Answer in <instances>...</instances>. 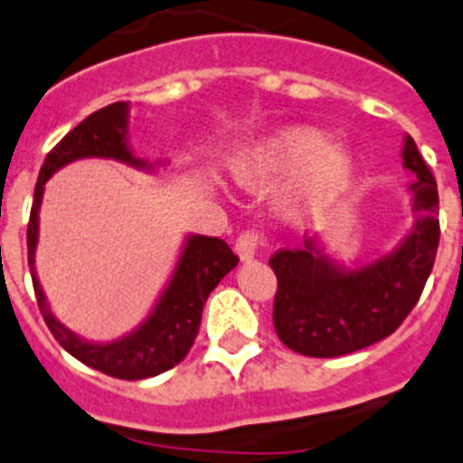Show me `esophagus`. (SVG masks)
Here are the masks:
<instances>
[{
  "label": "esophagus",
  "instance_id": "esophagus-1",
  "mask_svg": "<svg viewBox=\"0 0 463 463\" xmlns=\"http://www.w3.org/2000/svg\"><path fill=\"white\" fill-rule=\"evenodd\" d=\"M258 249H260V237H258V232H241L235 244V251L241 262H251L258 256Z\"/></svg>",
  "mask_w": 463,
  "mask_h": 463
}]
</instances>
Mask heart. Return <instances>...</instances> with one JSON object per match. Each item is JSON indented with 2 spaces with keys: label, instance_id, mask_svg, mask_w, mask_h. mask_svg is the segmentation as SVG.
Returning <instances> with one entry per match:
<instances>
[{
  "label": "heart",
  "instance_id": "heart-1",
  "mask_svg": "<svg viewBox=\"0 0 463 463\" xmlns=\"http://www.w3.org/2000/svg\"><path fill=\"white\" fill-rule=\"evenodd\" d=\"M226 171L246 189L292 180L280 207L288 212H317L352 187L358 159L349 146L331 144L324 129L292 123L262 134L260 139L231 155Z\"/></svg>",
  "mask_w": 463,
  "mask_h": 463
}]
</instances>
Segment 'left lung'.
Returning a JSON list of instances; mask_svg holds the SVG:
<instances>
[{
	"mask_svg": "<svg viewBox=\"0 0 463 463\" xmlns=\"http://www.w3.org/2000/svg\"><path fill=\"white\" fill-rule=\"evenodd\" d=\"M402 166L413 173V223L395 249L347 265L326 251L317 232L269 260L279 279L274 329L292 352L334 358L370 347L388 338L420 299L439 249V194L409 134Z\"/></svg>",
	"mask_w": 463,
	"mask_h": 463,
	"instance_id": "obj_1",
	"label": "left lung"
}]
</instances>
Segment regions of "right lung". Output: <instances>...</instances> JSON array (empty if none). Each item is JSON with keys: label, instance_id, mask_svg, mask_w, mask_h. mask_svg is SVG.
Returning <instances> with one entry per match:
<instances>
[{"label": "right lung", "instance_id": "obj_1", "mask_svg": "<svg viewBox=\"0 0 463 463\" xmlns=\"http://www.w3.org/2000/svg\"><path fill=\"white\" fill-rule=\"evenodd\" d=\"M86 157L116 159V162L132 166L144 173H157L168 166V159L139 157L129 146V102H114L95 114L86 116L75 129L63 137L45 157L38 183L33 189L32 217L27 228L29 269H32L33 292H36L38 308L47 329L52 331L59 345L71 356L84 365L116 379H148L162 374L178 365L187 356L189 347L198 334L203 306L207 297L219 285V280L235 269L240 258L231 251V246L219 237H207L189 232L180 246L178 260L173 265L166 285L159 292L144 322L120 338L109 343L86 340L68 329L61 319L50 308L43 285L36 271L38 228H41V203L45 194V183L59 168Z\"/></svg>", "mask_w": 463, "mask_h": 463}]
</instances>
